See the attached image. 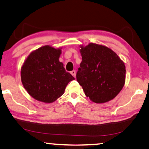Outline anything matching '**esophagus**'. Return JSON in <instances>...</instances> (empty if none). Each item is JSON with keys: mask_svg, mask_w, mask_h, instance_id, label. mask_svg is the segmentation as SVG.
I'll use <instances>...</instances> for the list:
<instances>
[{"mask_svg": "<svg viewBox=\"0 0 149 149\" xmlns=\"http://www.w3.org/2000/svg\"><path fill=\"white\" fill-rule=\"evenodd\" d=\"M71 73V74H72L73 76H74V77H75V74H76V72H75V70H73V71H72V72H70Z\"/></svg>", "mask_w": 149, "mask_h": 149, "instance_id": "34e87169", "label": "esophagus"}]
</instances>
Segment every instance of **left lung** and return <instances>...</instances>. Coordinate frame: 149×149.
Masks as SVG:
<instances>
[{
    "mask_svg": "<svg viewBox=\"0 0 149 149\" xmlns=\"http://www.w3.org/2000/svg\"><path fill=\"white\" fill-rule=\"evenodd\" d=\"M80 48L82 61L76 78L86 96L97 104L114 99L125 83L124 63L106 46L90 43Z\"/></svg>",
    "mask_w": 149,
    "mask_h": 149,
    "instance_id": "8db88e82",
    "label": "left lung"
}]
</instances>
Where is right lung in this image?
I'll return each instance as SVG.
<instances>
[{
  "label": "right lung",
  "mask_w": 149,
  "mask_h": 149,
  "mask_svg": "<svg viewBox=\"0 0 149 149\" xmlns=\"http://www.w3.org/2000/svg\"><path fill=\"white\" fill-rule=\"evenodd\" d=\"M61 49L45 45L33 51L21 68L22 84L31 96L52 103L63 94L68 83L75 78L59 61Z\"/></svg>",
  "instance_id": "right-lung-1"
}]
</instances>
